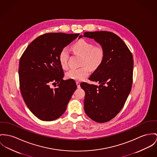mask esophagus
Segmentation results:
<instances>
[{
    "instance_id": "esophagus-1",
    "label": "esophagus",
    "mask_w": 157,
    "mask_h": 157,
    "mask_svg": "<svg viewBox=\"0 0 157 157\" xmlns=\"http://www.w3.org/2000/svg\"><path fill=\"white\" fill-rule=\"evenodd\" d=\"M76 83V85H77V87H78V88H81V86H80V82L77 81Z\"/></svg>"
}]
</instances>
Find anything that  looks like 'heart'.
Listing matches in <instances>:
<instances>
[{
	"label": "heart",
	"instance_id": "b5f03b06",
	"mask_svg": "<svg viewBox=\"0 0 157 157\" xmlns=\"http://www.w3.org/2000/svg\"><path fill=\"white\" fill-rule=\"evenodd\" d=\"M73 51L82 57V65H87L91 69H96L102 62L104 58V51L100 47H94V45L84 39H81L76 42L72 47ZM69 52L66 48L61 50L59 60L61 68H67V60ZM86 66L79 69H72L66 73L67 79L75 81H82L90 74V69Z\"/></svg>",
	"mask_w": 157,
	"mask_h": 157
}]
</instances>
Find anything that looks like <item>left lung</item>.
I'll return each instance as SVG.
<instances>
[{"label": "left lung", "instance_id": "obj_1", "mask_svg": "<svg viewBox=\"0 0 157 157\" xmlns=\"http://www.w3.org/2000/svg\"><path fill=\"white\" fill-rule=\"evenodd\" d=\"M94 39L104 51V58L89 78L99 84L80 85L85 93L84 110L93 121L106 122L123 108L133 82V58L121 38L113 33L100 31L85 32L82 37Z\"/></svg>", "mask_w": 157, "mask_h": 157}]
</instances>
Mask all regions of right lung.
I'll return each instance as SVG.
<instances>
[{
    "label": "right lung",
    "mask_w": 157,
    "mask_h": 157,
    "mask_svg": "<svg viewBox=\"0 0 157 157\" xmlns=\"http://www.w3.org/2000/svg\"><path fill=\"white\" fill-rule=\"evenodd\" d=\"M79 34L49 33L37 37L19 62L21 95L28 108L42 121L55 120L64 113L77 88L73 79L63 80L59 56ZM56 84L52 89L50 84Z\"/></svg>",
    "instance_id": "obj_1"
}]
</instances>
